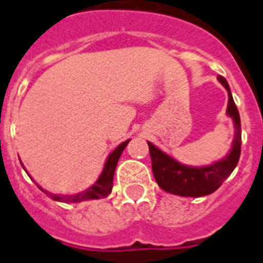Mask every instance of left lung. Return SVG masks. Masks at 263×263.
I'll use <instances>...</instances> for the list:
<instances>
[{"instance_id":"obj_1","label":"left lung","mask_w":263,"mask_h":263,"mask_svg":"<svg viewBox=\"0 0 263 263\" xmlns=\"http://www.w3.org/2000/svg\"><path fill=\"white\" fill-rule=\"evenodd\" d=\"M218 81L228 90L229 101L227 114L235 122V140L231 152L214 164L203 167H189L173 159L172 156L162 152L159 148H156L154 144L148 141L152 160V173L158 185L166 192L185 197H200L210 195L222 185L223 181L231 176V173L235 170L236 164L239 162L241 149V125L239 111L233 101L227 79L219 75Z\"/></svg>"}]
</instances>
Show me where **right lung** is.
Returning <instances> with one entry per match:
<instances>
[{
	"label": "right lung",
	"instance_id": "obj_1",
	"mask_svg": "<svg viewBox=\"0 0 263 263\" xmlns=\"http://www.w3.org/2000/svg\"><path fill=\"white\" fill-rule=\"evenodd\" d=\"M127 141L122 142L115 148V149L109 154L108 159L104 164L103 173L100 174L99 180L96 181L95 185H91L90 188H87L86 191H82V192L75 193V195H63V196H59V195H53V193H49L46 191H44L42 188H40L44 193H46L48 196H50L53 200L58 201H64V203H79V201L83 200H90V199H100V197H107L112 191V181H114V173H115V168H117L118 160L121 158L122 152L125 149V146L127 145Z\"/></svg>",
	"mask_w": 263,
	"mask_h": 263
}]
</instances>
